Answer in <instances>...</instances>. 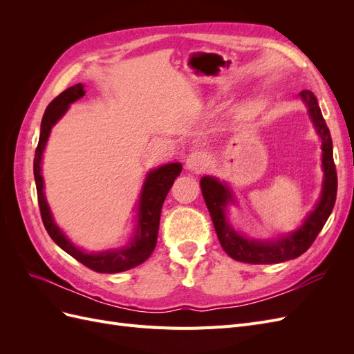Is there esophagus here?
Masks as SVG:
<instances>
[{
	"mask_svg": "<svg viewBox=\"0 0 354 354\" xmlns=\"http://www.w3.org/2000/svg\"><path fill=\"white\" fill-rule=\"evenodd\" d=\"M185 165H186V169L192 171V173H202V171L208 165V156L205 152L195 151L186 158Z\"/></svg>",
	"mask_w": 354,
	"mask_h": 354,
	"instance_id": "obj_1",
	"label": "esophagus"
}]
</instances>
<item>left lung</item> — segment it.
Instances as JSON below:
<instances>
[{
	"instance_id": "8db88e82",
	"label": "left lung",
	"mask_w": 354,
	"mask_h": 354,
	"mask_svg": "<svg viewBox=\"0 0 354 354\" xmlns=\"http://www.w3.org/2000/svg\"><path fill=\"white\" fill-rule=\"evenodd\" d=\"M298 97L306 104L310 121L313 122L316 134L322 143V190L303 223L295 230L282 233L279 236L270 239H254L245 236L243 233L233 227L229 220L230 205H238L230 186L226 181H220L217 177L205 176L201 178L202 196L205 199L207 208L209 211L214 229L217 232L218 241L223 250L230 255L233 260L250 263V264H274L283 263L306 252L325 226L328 217L337 199V171L332 155V138L329 128L320 112L316 95L304 90L298 94Z\"/></svg>"
}]
</instances>
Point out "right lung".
<instances>
[{"label": "right lung", "instance_id": "right-lung-1", "mask_svg": "<svg viewBox=\"0 0 354 354\" xmlns=\"http://www.w3.org/2000/svg\"><path fill=\"white\" fill-rule=\"evenodd\" d=\"M84 94L85 90L82 84L72 85V87L59 94L57 97L47 106L46 113L42 116L39 142L34 158V176L39 211L42 223H44V227L50 234V238L55 241L63 251H66L75 260H78L80 263L87 266L88 269L94 272L120 273L140 266L152 255L158 239L160 209H162V203L171 186H173L174 180L181 173V164L171 162L160 165L155 169H151L146 174L140 190V196H138L136 207L134 230L131 233L130 241L125 245L120 246V248L103 250L99 252L84 251L80 246L75 245L57 226L55 218H53V214L44 194V178H42L41 174V162L42 153H44V149L51 133V128L55 127L60 118L68 112L69 106L73 102L84 97Z\"/></svg>", "mask_w": 354, "mask_h": 354}]
</instances>
